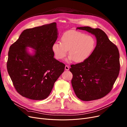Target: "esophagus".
Returning a JSON list of instances; mask_svg holds the SVG:
<instances>
[{
  "label": "esophagus",
  "instance_id": "1",
  "mask_svg": "<svg viewBox=\"0 0 127 127\" xmlns=\"http://www.w3.org/2000/svg\"><path fill=\"white\" fill-rule=\"evenodd\" d=\"M65 69L66 70H68L69 69V66L68 65H65Z\"/></svg>",
  "mask_w": 127,
  "mask_h": 127
}]
</instances>
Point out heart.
<instances>
[{
    "label": "heart",
    "mask_w": 127,
    "mask_h": 127,
    "mask_svg": "<svg viewBox=\"0 0 127 127\" xmlns=\"http://www.w3.org/2000/svg\"><path fill=\"white\" fill-rule=\"evenodd\" d=\"M61 42H56L52 45V50L56 58L63 59L67 55L69 56L67 61L74 60L81 63L87 59L94 50L96 42L91 35H86L79 31H70L65 33L61 37Z\"/></svg>",
    "instance_id": "heart-1"
}]
</instances>
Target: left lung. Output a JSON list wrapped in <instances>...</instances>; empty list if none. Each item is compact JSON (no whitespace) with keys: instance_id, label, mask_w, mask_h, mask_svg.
Returning a JSON list of instances; mask_svg holds the SVG:
<instances>
[{"instance_id":"8db88e82","label":"left lung","mask_w":127,"mask_h":127,"mask_svg":"<svg viewBox=\"0 0 127 127\" xmlns=\"http://www.w3.org/2000/svg\"><path fill=\"white\" fill-rule=\"evenodd\" d=\"M77 29L88 31L96 38V46L90 56L83 62L71 65V84L77 97L83 101L101 98L111 91L119 75V53L102 30L90 27Z\"/></svg>"}]
</instances>
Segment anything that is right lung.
Listing matches in <instances>:
<instances>
[{
  "instance_id": "right-lung-1",
  "label": "right lung",
  "mask_w": 127,
  "mask_h": 127,
  "mask_svg": "<svg viewBox=\"0 0 127 127\" xmlns=\"http://www.w3.org/2000/svg\"><path fill=\"white\" fill-rule=\"evenodd\" d=\"M53 23L24 30L10 47L7 69L15 89L32 100L47 97L65 64L54 58L52 45L58 35ZM29 47L34 49L32 53Z\"/></svg>"
}]
</instances>
